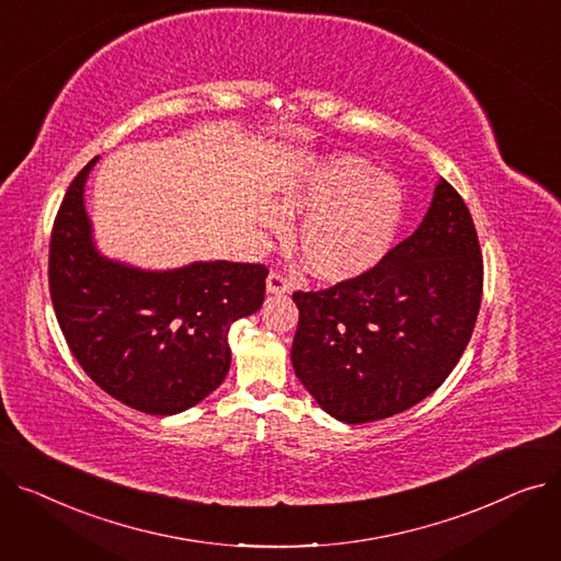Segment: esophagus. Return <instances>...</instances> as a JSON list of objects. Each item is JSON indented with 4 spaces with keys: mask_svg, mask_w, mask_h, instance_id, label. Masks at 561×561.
Returning <instances> with one entry per match:
<instances>
[{
    "mask_svg": "<svg viewBox=\"0 0 561 561\" xmlns=\"http://www.w3.org/2000/svg\"><path fill=\"white\" fill-rule=\"evenodd\" d=\"M265 290L271 293V296H282V293L290 290V284L286 282V277L282 273H271L268 279H265Z\"/></svg>",
    "mask_w": 561,
    "mask_h": 561,
    "instance_id": "34e87169",
    "label": "esophagus"
}]
</instances>
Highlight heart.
I'll return each instance as SVG.
<instances>
[{
	"mask_svg": "<svg viewBox=\"0 0 561 561\" xmlns=\"http://www.w3.org/2000/svg\"><path fill=\"white\" fill-rule=\"evenodd\" d=\"M288 214H305L296 233L309 271L325 282H347L370 273L393 250L404 193L391 174L359 157H330L298 168L279 184ZM265 231H284L277 206L261 214Z\"/></svg>",
	"mask_w": 561,
	"mask_h": 561,
	"instance_id": "b5f03b06",
	"label": "heart"
}]
</instances>
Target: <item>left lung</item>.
I'll use <instances>...</instances> for the list:
<instances>
[{
  "instance_id": "8db88e82",
  "label": "left lung",
  "mask_w": 561,
  "mask_h": 561,
  "mask_svg": "<svg viewBox=\"0 0 561 561\" xmlns=\"http://www.w3.org/2000/svg\"><path fill=\"white\" fill-rule=\"evenodd\" d=\"M478 231L461 195L438 180L419 229L362 277L293 293L290 362L341 423L389 419L434 393L457 366L482 302Z\"/></svg>"
}]
</instances>
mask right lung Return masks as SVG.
<instances>
[{"label":"right lung","instance_id":"1","mask_svg":"<svg viewBox=\"0 0 561 561\" xmlns=\"http://www.w3.org/2000/svg\"><path fill=\"white\" fill-rule=\"evenodd\" d=\"M95 163L75 176L51 229L58 325L102 391L145 414H182L225 381L229 328L261 309L268 271L231 261L142 271L104 256L83 204Z\"/></svg>","mask_w":561,"mask_h":561}]
</instances>
